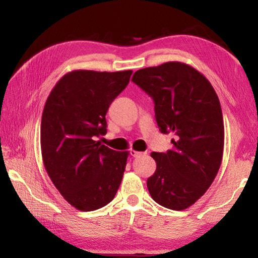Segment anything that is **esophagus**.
<instances>
[{
	"mask_svg": "<svg viewBox=\"0 0 258 258\" xmlns=\"http://www.w3.org/2000/svg\"><path fill=\"white\" fill-rule=\"evenodd\" d=\"M130 155L132 157H140L146 155V152H141V151H137V150H130Z\"/></svg>",
	"mask_w": 258,
	"mask_h": 258,
	"instance_id": "obj_1",
	"label": "esophagus"
}]
</instances>
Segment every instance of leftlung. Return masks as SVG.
Returning a JSON list of instances; mask_svg holds the SVG:
<instances>
[{
    "mask_svg": "<svg viewBox=\"0 0 258 258\" xmlns=\"http://www.w3.org/2000/svg\"><path fill=\"white\" fill-rule=\"evenodd\" d=\"M132 82L152 98L159 131L173 133L172 149L151 152L157 168L147 186L157 204L182 211L215 178L224 147L222 109L211 83L178 61L135 72Z\"/></svg>",
    "mask_w": 258,
    "mask_h": 258,
    "instance_id": "1",
    "label": "left lung"
}]
</instances>
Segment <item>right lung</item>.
Instances as JSON below:
<instances>
[{"mask_svg":"<svg viewBox=\"0 0 258 258\" xmlns=\"http://www.w3.org/2000/svg\"><path fill=\"white\" fill-rule=\"evenodd\" d=\"M132 73L74 71L47 97L41 123L43 163L56 189L78 211L106 206L120 185L128 152L95 139L107 133L109 106Z\"/></svg>","mask_w":258,"mask_h":258,"instance_id":"add662e5","label":"right lung"}]
</instances>
